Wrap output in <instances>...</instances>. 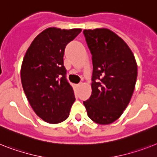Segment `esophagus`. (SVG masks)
<instances>
[{"label":"esophagus","mask_w":157,"mask_h":157,"mask_svg":"<svg viewBox=\"0 0 157 157\" xmlns=\"http://www.w3.org/2000/svg\"><path fill=\"white\" fill-rule=\"evenodd\" d=\"M82 83H80V84H78V85H77V87H81V86H82Z\"/></svg>","instance_id":"1"}]
</instances>
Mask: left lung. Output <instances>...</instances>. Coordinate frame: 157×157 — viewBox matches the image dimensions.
Instances as JSON below:
<instances>
[{"instance_id":"obj_1","label":"left lung","mask_w":157,"mask_h":157,"mask_svg":"<svg viewBox=\"0 0 157 157\" xmlns=\"http://www.w3.org/2000/svg\"><path fill=\"white\" fill-rule=\"evenodd\" d=\"M84 34L93 64L92 94L84 105L95 123L109 124L129 104L136 82L137 64L128 45L112 30L85 29Z\"/></svg>"}]
</instances>
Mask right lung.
<instances>
[{"label": "right lung", "mask_w": 157, "mask_h": 157, "mask_svg": "<svg viewBox=\"0 0 157 157\" xmlns=\"http://www.w3.org/2000/svg\"><path fill=\"white\" fill-rule=\"evenodd\" d=\"M81 30L48 28L35 37L24 56V92L35 113L47 123L65 121L75 101L73 89L65 78L63 56L65 46Z\"/></svg>", "instance_id": "obj_1"}]
</instances>
